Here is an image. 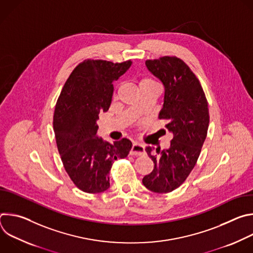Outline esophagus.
Returning <instances> with one entry per match:
<instances>
[{
    "label": "esophagus",
    "instance_id": "34e87169",
    "mask_svg": "<svg viewBox=\"0 0 253 253\" xmlns=\"http://www.w3.org/2000/svg\"><path fill=\"white\" fill-rule=\"evenodd\" d=\"M131 155L134 156H141L145 154V148L142 145V144L139 143H134L132 147H131V151H130Z\"/></svg>",
    "mask_w": 253,
    "mask_h": 253
}]
</instances>
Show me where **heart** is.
Wrapping results in <instances>:
<instances>
[{"label": "heart", "instance_id": "b5f03b06", "mask_svg": "<svg viewBox=\"0 0 253 253\" xmlns=\"http://www.w3.org/2000/svg\"><path fill=\"white\" fill-rule=\"evenodd\" d=\"M152 85H158V84L155 80H153L152 78H149V77H144V78L140 79V81H139V88L143 87V86H152Z\"/></svg>", "mask_w": 253, "mask_h": 253}]
</instances>
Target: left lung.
<instances>
[{"instance_id":"left-lung-1","label":"left lung","mask_w":253,"mask_h":253,"mask_svg":"<svg viewBox=\"0 0 253 253\" xmlns=\"http://www.w3.org/2000/svg\"><path fill=\"white\" fill-rule=\"evenodd\" d=\"M151 73L164 85V104L159 118L173 134L168 149L145 150L154 162L153 171L142 182L155 193H168L181 185L200 155L208 125V103L202 86L188 65L175 56L147 60Z\"/></svg>"}]
</instances>
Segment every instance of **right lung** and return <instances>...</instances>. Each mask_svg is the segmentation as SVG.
I'll list each match as a JSON object with an SVG mask.
<instances>
[{
  "mask_svg": "<svg viewBox=\"0 0 253 253\" xmlns=\"http://www.w3.org/2000/svg\"><path fill=\"white\" fill-rule=\"evenodd\" d=\"M131 63L84 60L72 71L57 100L53 127L58 151L72 181L86 193L109 188L114 161L131 150L126 138L111 144L96 136L99 113L109 109L112 101L113 82Z\"/></svg>",
  "mask_w": 253,
  "mask_h": 253,
  "instance_id": "right-lung-1",
  "label": "right lung"
}]
</instances>
